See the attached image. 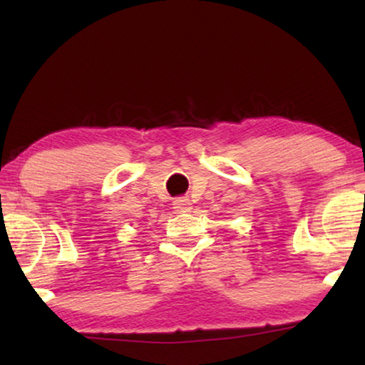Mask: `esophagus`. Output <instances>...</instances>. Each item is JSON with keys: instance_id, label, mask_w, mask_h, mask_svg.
Here are the masks:
<instances>
[{"instance_id": "1", "label": "esophagus", "mask_w": 365, "mask_h": 365, "mask_svg": "<svg viewBox=\"0 0 365 365\" xmlns=\"http://www.w3.org/2000/svg\"><path fill=\"white\" fill-rule=\"evenodd\" d=\"M173 206L178 212H184L187 211V209H191V201H189L187 197H178L173 201Z\"/></svg>"}]
</instances>
